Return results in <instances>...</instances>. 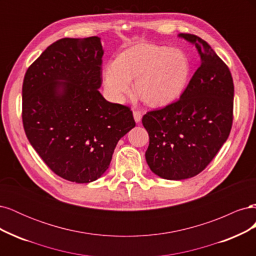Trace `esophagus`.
<instances>
[{
    "label": "esophagus",
    "instance_id": "esophagus-1",
    "mask_svg": "<svg viewBox=\"0 0 256 256\" xmlns=\"http://www.w3.org/2000/svg\"><path fill=\"white\" fill-rule=\"evenodd\" d=\"M134 118L136 122H140L142 120V113L140 111H134Z\"/></svg>",
    "mask_w": 256,
    "mask_h": 256
}]
</instances>
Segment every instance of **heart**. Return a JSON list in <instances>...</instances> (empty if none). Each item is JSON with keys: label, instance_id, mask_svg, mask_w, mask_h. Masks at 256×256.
<instances>
[{"label": "heart", "instance_id": "heart-1", "mask_svg": "<svg viewBox=\"0 0 256 256\" xmlns=\"http://www.w3.org/2000/svg\"><path fill=\"white\" fill-rule=\"evenodd\" d=\"M191 72L190 60L180 49L141 42L122 52L104 72L106 88L116 99L134 92L152 108L166 106L182 95Z\"/></svg>", "mask_w": 256, "mask_h": 256}]
</instances>
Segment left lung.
<instances>
[{"label": "left lung", "instance_id": "8db88e82", "mask_svg": "<svg viewBox=\"0 0 256 256\" xmlns=\"http://www.w3.org/2000/svg\"><path fill=\"white\" fill-rule=\"evenodd\" d=\"M180 36L196 44L200 65L177 102L148 111L142 118L150 136L147 164L171 180L196 176L210 164L230 136L234 108L228 65L202 38Z\"/></svg>", "mask_w": 256, "mask_h": 256}]
</instances>
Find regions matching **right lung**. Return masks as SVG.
<instances>
[{"label":"right lung","mask_w":256,"mask_h":256,"mask_svg":"<svg viewBox=\"0 0 256 256\" xmlns=\"http://www.w3.org/2000/svg\"><path fill=\"white\" fill-rule=\"evenodd\" d=\"M104 51L97 36L62 38L30 65L22 85V122L52 172L90 182L109 168L116 144L136 126L129 106L100 94Z\"/></svg>","instance_id":"add662e5"}]
</instances>
